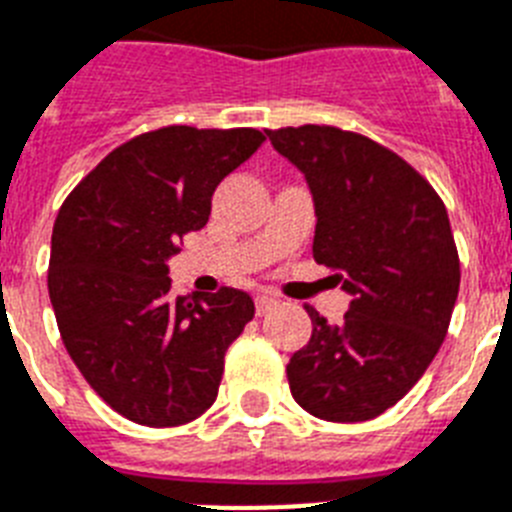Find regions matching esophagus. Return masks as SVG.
<instances>
[{"label":"esophagus","mask_w":512,"mask_h":512,"mask_svg":"<svg viewBox=\"0 0 512 512\" xmlns=\"http://www.w3.org/2000/svg\"><path fill=\"white\" fill-rule=\"evenodd\" d=\"M255 307H257V315H268L270 309L278 307V299L276 296H268V294H257Z\"/></svg>","instance_id":"esophagus-1"}]
</instances>
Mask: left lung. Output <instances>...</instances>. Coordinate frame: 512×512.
I'll return each mask as SVG.
<instances>
[{
    "label": "left lung",
    "mask_w": 512,
    "mask_h": 512,
    "mask_svg": "<svg viewBox=\"0 0 512 512\" xmlns=\"http://www.w3.org/2000/svg\"><path fill=\"white\" fill-rule=\"evenodd\" d=\"M265 135L307 179L312 255L351 294L341 325L307 307L312 338L286 367L291 395L317 419L367 422L414 388L445 341L461 286L448 210L369 137L320 124Z\"/></svg>",
    "instance_id": "8db88e82"
}]
</instances>
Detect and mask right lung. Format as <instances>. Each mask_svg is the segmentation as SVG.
Instances as JSON below:
<instances>
[{
  "label": "right lung",
  "instance_id": "add662e5",
  "mask_svg": "<svg viewBox=\"0 0 512 512\" xmlns=\"http://www.w3.org/2000/svg\"><path fill=\"white\" fill-rule=\"evenodd\" d=\"M263 143L252 127L145 132L111 150L59 210L49 260L59 333L90 388L130 422L179 427L216 401L223 354L255 302L239 289L171 299L169 257Z\"/></svg>",
  "mask_w": 512,
  "mask_h": 512
}]
</instances>
